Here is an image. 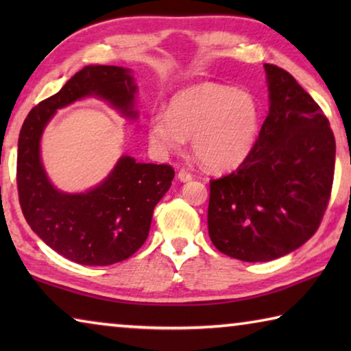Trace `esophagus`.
I'll list each match as a JSON object with an SVG mask.
<instances>
[{"mask_svg":"<svg viewBox=\"0 0 351 351\" xmlns=\"http://www.w3.org/2000/svg\"><path fill=\"white\" fill-rule=\"evenodd\" d=\"M178 180H180L181 182H187L192 180V173H189L187 170H180L178 171Z\"/></svg>","mask_w":351,"mask_h":351,"instance_id":"obj_1","label":"esophagus"}]
</instances>
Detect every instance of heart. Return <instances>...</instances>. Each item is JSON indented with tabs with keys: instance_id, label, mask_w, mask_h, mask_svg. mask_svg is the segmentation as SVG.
<instances>
[{
	"instance_id": "b5f03b06",
	"label": "heart",
	"mask_w": 351,
	"mask_h": 351,
	"mask_svg": "<svg viewBox=\"0 0 351 351\" xmlns=\"http://www.w3.org/2000/svg\"><path fill=\"white\" fill-rule=\"evenodd\" d=\"M260 108L249 91L219 83H197L170 99L167 112L148 119V141L161 153L181 150L192 138L198 161L213 171L246 161L257 139Z\"/></svg>"
}]
</instances>
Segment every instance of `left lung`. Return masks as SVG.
Returning <instances> with one entry per match:
<instances>
[{"label": "left lung", "mask_w": 351, "mask_h": 351, "mask_svg": "<svg viewBox=\"0 0 351 351\" xmlns=\"http://www.w3.org/2000/svg\"><path fill=\"white\" fill-rule=\"evenodd\" d=\"M269 111L239 169L210 181L207 228L219 252L271 261L316 232L328 204L336 142L328 119L287 71L265 64Z\"/></svg>", "instance_id": "obj_1"}]
</instances>
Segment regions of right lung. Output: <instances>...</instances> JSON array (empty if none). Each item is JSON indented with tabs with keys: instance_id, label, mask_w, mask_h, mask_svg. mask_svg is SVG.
Returning a JSON list of instances; mask_svg holds the SVG:
<instances>
[{
	"instance_id": "right-lung-1",
	"label": "right lung",
	"mask_w": 351,
	"mask_h": 351,
	"mask_svg": "<svg viewBox=\"0 0 351 351\" xmlns=\"http://www.w3.org/2000/svg\"><path fill=\"white\" fill-rule=\"evenodd\" d=\"M136 93L132 69L90 64L32 108L21 127L16 186L23 215L47 246L79 265L106 266L132 257L147 240L154 206L170 189L175 170L123 154L97 186L68 193L46 175L41 136L57 110L86 97L105 100L123 117L136 121Z\"/></svg>"
}]
</instances>
